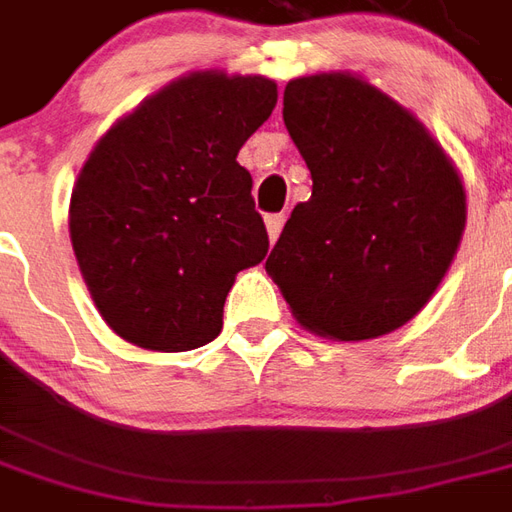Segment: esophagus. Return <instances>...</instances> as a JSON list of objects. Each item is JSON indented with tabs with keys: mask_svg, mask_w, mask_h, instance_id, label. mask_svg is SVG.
I'll return each instance as SVG.
<instances>
[{
	"mask_svg": "<svg viewBox=\"0 0 512 512\" xmlns=\"http://www.w3.org/2000/svg\"><path fill=\"white\" fill-rule=\"evenodd\" d=\"M282 227H285V213H271V216H266V230L268 238H271V244L279 238Z\"/></svg>",
	"mask_w": 512,
	"mask_h": 512,
	"instance_id": "esophagus-1",
	"label": "esophagus"
}]
</instances>
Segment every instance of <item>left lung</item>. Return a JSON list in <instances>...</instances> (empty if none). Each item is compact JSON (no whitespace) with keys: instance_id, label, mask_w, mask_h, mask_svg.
<instances>
[{"instance_id":"8db88e82","label":"left lung","mask_w":512,"mask_h":512,"mask_svg":"<svg viewBox=\"0 0 512 512\" xmlns=\"http://www.w3.org/2000/svg\"><path fill=\"white\" fill-rule=\"evenodd\" d=\"M282 104L312 197L293 208L266 271L312 334L356 343L395 332L458 252L461 175L428 128L362 76H301Z\"/></svg>"}]
</instances>
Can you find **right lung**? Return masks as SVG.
I'll list each match as a JSON object with an SVG mask.
<instances>
[{
	"label": "right lung",
	"mask_w": 512,
	"mask_h": 512,
	"mask_svg": "<svg viewBox=\"0 0 512 512\" xmlns=\"http://www.w3.org/2000/svg\"><path fill=\"white\" fill-rule=\"evenodd\" d=\"M277 106L266 76L194 71L117 120L71 194L73 255L109 329L147 351L222 332L235 274L268 252L235 156Z\"/></svg>",
	"instance_id": "obj_1"
}]
</instances>
